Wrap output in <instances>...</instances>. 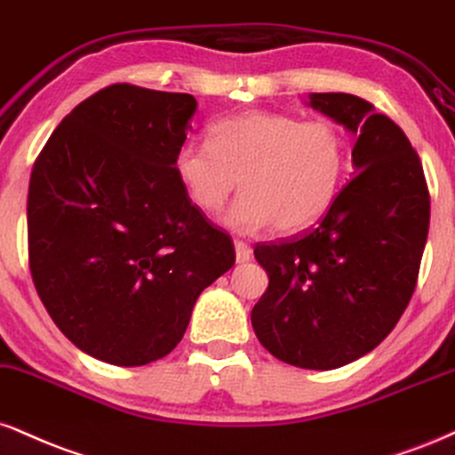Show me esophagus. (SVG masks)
I'll list each match as a JSON object with an SVG mask.
<instances>
[{"label": "esophagus", "instance_id": "esophagus-1", "mask_svg": "<svg viewBox=\"0 0 455 455\" xmlns=\"http://www.w3.org/2000/svg\"><path fill=\"white\" fill-rule=\"evenodd\" d=\"M235 259L237 262H248L251 259V248L245 242H235Z\"/></svg>", "mask_w": 455, "mask_h": 455}]
</instances>
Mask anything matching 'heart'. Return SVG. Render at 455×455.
Instances as JSON below:
<instances>
[{
	"label": "heart",
	"instance_id": "obj_1",
	"mask_svg": "<svg viewBox=\"0 0 455 455\" xmlns=\"http://www.w3.org/2000/svg\"><path fill=\"white\" fill-rule=\"evenodd\" d=\"M347 141L328 120L250 109L210 129V144L184 141L173 156L180 184L205 213L222 210L239 186L242 195L224 213L237 233L271 227L299 233L326 216L347 172Z\"/></svg>",
	"mask_w": 455,
	"mask_h": 455
}]
</instances>
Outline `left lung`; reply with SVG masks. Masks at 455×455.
Here are the masks:
<instances>
[{"label": "left lung", "mask_w": 455, "mask_h": 455, "mask_svg": "<svg viewBox=\"0 0 455 455\" xmlns=\"http://www.w3.org/2000/svg\"><path fill=\"white\" fill-rule=\"evenodd\" d=\"M305 103L358 138L355 178L314 231L256 245L269 288L251 326L282 363L331 371L379 346L409 305L430 196L418 152L386 114L347 92H311Z\"/></svg>", "instance_id": "obj_1"}]
</instances>
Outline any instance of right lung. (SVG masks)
<instances>
[{"label": "right lung", "mask_w": 455, "mask_h": 455, "mask_svg": "<svg viewBox=\"0 0 455 455\" xmlns=\"http://www.w3.org/2000/svg\"><path fill=\"white\" fill-rule=\"evenodd\" d=\"M195 112L186 92L108 86L63 118L31 172L36 290L59 331L103 363L167 355L199 294L235 265L231 237L173 169Z\"/></svg>", "instance_id": "add662e5"}]
</instances>
